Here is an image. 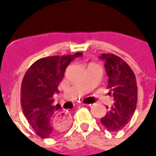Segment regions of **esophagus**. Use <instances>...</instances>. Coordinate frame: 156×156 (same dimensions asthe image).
<instances>
[{
	"mask_svg": "<svg viewBox=\"0 0 156 156\" xmlns=\"http://www.w3.org/2000/svg\"><path fill=\"white\" fill-rule=\"evenodd\" d=\"M85 105H88L82 104V106H85ZM56 118H57V119H58V120H60V121H62V122H64V123H66V122H68V119H69V115H68V114H67L66 112H62V113H59V114H58V115H57V116H56Z\"/></svg>",
	"mask_w": 156,
	"mask_h": 156,
	"instance_id": "1",
	"label": "esophagus"
}]
</instances>
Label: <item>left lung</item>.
<instances>
[{"label": "left lung", "mask_w": 156, "mask_h": 156, "mask_svg": "<svg viewBox=\"0 0 156 156\" xmlns=\"http://www.w3.org/2000/svg\"><path fill=\"white\" fill-rule=\"evenodd\" d=\"M99 58L105 62L108 77L107 88L113 95L115 104L108 108L105 117L100 119L108 131L120 130L129 123L134 115L137 104V83L134 72L120 58L114 54L103 53Z\"/></svg>", "instance_id": "left-lung-1"}]
</instances>
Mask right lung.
<instances>
[{
    "mask_svg": "<svg viewBox=\"0 0 156 156\" xmlns=\"http://www.w3.org/2000/svg\"><path fill=\"white\" fill-rule=\"evenodd\" d=\"M82 52L73 55L52 56L36 61L26 73L21 88V104L29 124L42 139L55 136L65 130L68 122L57 119L61 105L53 104V95L58 94V85L62 80L68 64Z\"/></svg>",
    "mask_w": 156,
    "mask_h": 156,
    "instance_id": "add662e5",
    "label": "right lung"
}]
</instances>
